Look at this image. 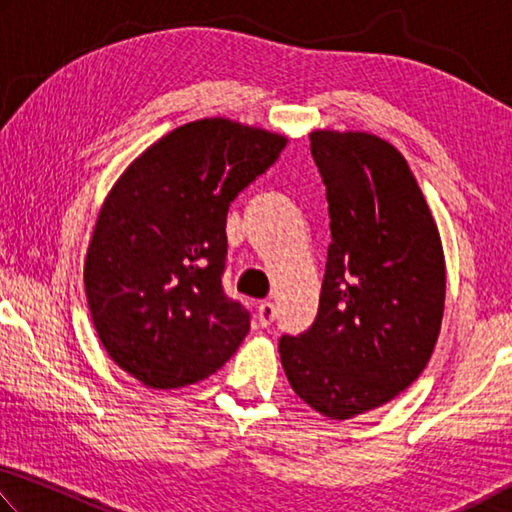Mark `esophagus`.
Instances as JSON below:
<instances>
[{
	"mask_svg": "<svg viewBox=\"0 0 512 512\" xmlns=\"http://www.w3.org/2000/svg\"><path fill=\"white\" fill-rule=\"evenodd\" d=\"M258 324H261L263 328H267L272 324V321L276 319V308H274V303H270V301H263L261 306H258Z\"/></svg>",
	"mask_w": 512,
	"mask_h": 512,
	"instance_id": "34e87169",
	"label": "esophagus"
}]
</instances>
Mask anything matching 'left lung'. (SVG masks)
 I'll return each instance as SVG.
<instances>
[{"label":"left lung","mask_w":512,"mask_h":512,"mask_svg":"<svg viewBox=\"0 0 512 512\" xmlns=\"http://www.w3.org/2000/svg\"><path fill=\"white\" fill-rule=\"evenodd\" d=\"M330 245L317 319L279 353L294 393L333 420L387 405L434 353L445 258L405 157L375 134L317 130Z\"/></svg>","instance_id":"obj_1"}]
</instances>
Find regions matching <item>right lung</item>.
I'll list each match as a JSON object with an SVG mask.
<instances>
[{"label": "right lung", "mask_w": 512, "mask_h": 512, "mask_svg": "<svg viewBox=\"0 0 512 512\" xmlns=\"http://www.w3.org/2000/svg\"><path fill=\"white\" fill-rule=\"evenodd\" d=\"M288 139L229 119L168 132L112 186L85 261V294L107 355L150 389L209 378L249 333L222 288L227 211Z\"/></svg>", "instance_id": "add662e5"}]
</instances>
